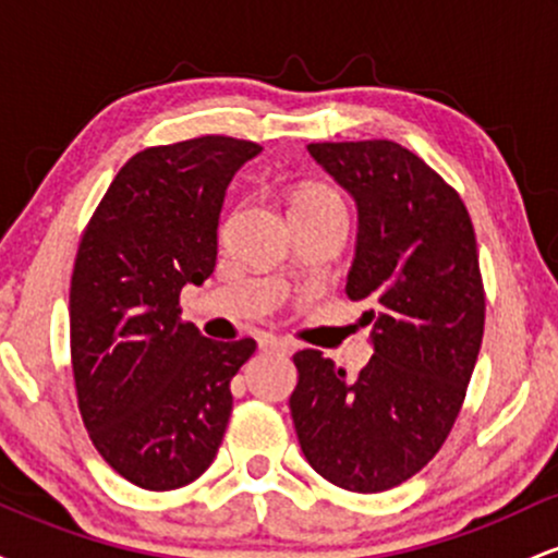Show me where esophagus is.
Here are the masks:
<instances>
[{"mask_svg":"<svg viewBox=\"0 0 558 558\" xmlns=\"http://www.w3.org/2000/svg\"><path fill=\"white\" fill-rule=\"evenodd\" d=\"M259 349L262 351H278V354H286L288 343L283 341V338H278V336H262L259 338Z\"/></svg>","mask_w":558,"mask_h":558,"instance_id":"obj_1","label":"esophagus"}]
</instances>
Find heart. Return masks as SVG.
<instances>
[{
    "mask_svg": "<svg viewBox=\"0 0 558 558\" xmlns=\"http://www.w3.org/2000/svg\"><path fill=\"white\" fill-rule=\"evenodd\" d=\"M332 204H341V198L328 185H306V189H301L296 198H293V209L299 207H332ZM343 207V204H341Z\"/></svg>",
    "mask_w": 558,
    "mask_h": 558,
    "instance_id": "obj_1",
    "label": "heart"
}]
</instances>
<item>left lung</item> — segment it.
Instances as JSON below:
<instances>
[{
  "label": "left lung",
  "instance_id": "left-lung-1",
  "mask_svg": "<svg viewBox=\"0 0 558 558\" xmlns=\"http://www.w3.org/2000/svg\"><path fill=\"white\" fill-rule=\"evenodd\" d=\"M306 149L356 202L345 296L369 304L360 325H373L375 354L345 380L319 351H296L288 407L312 470L380 493L430 462L464 403L485 328L475 228L457 191L401 144Z\"/></svg>",
  "mask_w": 558,
  "mask_h": 558
}]
</instances>
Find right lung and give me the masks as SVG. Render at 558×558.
Segmentation results:
<instances>
[{
	"label": "right lung",
	"mask_w": 558,
	"mask_h": 558,
	"mask_svg": "<svg viewBox=\"0 0 558 558\" xmlns=\"http://www.w3.org/2000/svg\"><path fill=\"white\" fill-rule=\"evenodd\" d=\"M259 144L202 136L149 146L88 220L70 280V360L88 438L146 490L194 483L226 435L230 380L254 338L213 341L181 319L183 286L215 272L226 189Z\"/></svg>",
	"instance_id": "right-lung-1"
}]
</instances>
